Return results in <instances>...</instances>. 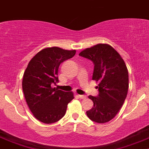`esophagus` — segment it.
<instances>
[{
    "mask_svg": "<svg viewBox=\"0 0 149 149\" xmlns=\"http://www.w3.org/2000/svg\"><path fill=\"white\" fill-rule=\"evenodd\" d=\"M79 97L80 99H85L87 96H85V95H79Z\"/></svg>",
    "mask_w": 149,
    "mask_h": 149,
    "instance_id": "34e87169",
    "label": "esophagus"
}]
</instances>
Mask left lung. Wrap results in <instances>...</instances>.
I'll use <instances>...</instances> for the list:
<instances>
[{"mask_svg":"<svg viewBox=\"0 0 149 149\" xmlns=\"http://www.w3.org/2000/svg\"><path fill=\"white\" fill-rule=\"evenodd\" d=\"M79 56L91 60L94 68L92 79L99 82V94L89 96L93 108L86 112L97 123L109 122L123 106L128 90V72L120 55L111 46L99 44L87 48Z\"/></svg>","mask_w":149,"mask_h":149,"instance_id":"obj_1","label":"left lung"}]
</instances>
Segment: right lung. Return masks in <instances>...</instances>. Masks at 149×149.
<instances>
[{"instance_id": "1", "label": "right lung", "mask_w": 149, "mask_h": 149, "mask_svg": "<svg viewBox=\"0 0 149 149\" xmlns=\"http://www.w3.org/2000/svg\"><path fill=\"white\" fill-rule=\"evenodd\" d=\"M76 50L61 48H45L30 60L24 73L23 92L35 117L46 124L56 123L65 116L67 107L73 100L72 92L53 88L58 82L61 63L71 58Z\"/></svg>"}]
</instances>
